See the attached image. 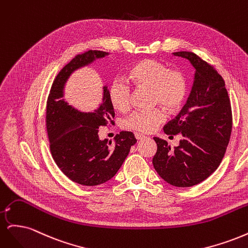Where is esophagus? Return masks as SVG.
I'll list each match as a JSON object with an SVG mask.
<instances>
[{"mask_svg":"<svg viewBox=\"0 0 248 248\" xmlns=\"http://www.w3.org/2000/svg\"><path fill=\"white\" fill-rule=\"evenodd\" d=\"M134 136H136V139L139 140H145L146 139V137L144 136V134H141V133H136V134H134Z\"/></svg>","mask_w":248,"mask_h":248,"instance_id":"esophagus-1","label":"esophagus"}]
</instances>
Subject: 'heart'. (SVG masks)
<instances>
[{
  "mask_svg": "<svg viewBox=\"0 0 248 248\" xmlns=\"http://www.w3.org/2000/svg\"><path fill=\"white\" fill-rule=\"evenodd\" d=\"M128 78L137 88L151 90L153 102L159 104L170 114H175L184 106L188 87L181 71L170 70L166 64L153 59H145L131 67ZM108 96L115 109L124 111L129 108L131 89L126 82L119 79L112 81ZM163 121V111L154 109L134 111L124 120L123 125L127 129L150 133L156 130Z\"/></svg>",
  "mask_w": 248,
  "mask_h": 248,
  "instance_id": "heart-1",
  "label": "heart"
}]
</instances>
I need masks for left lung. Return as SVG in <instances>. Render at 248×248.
<instances>
[{"label":"left lung","instance_id":"obj_1","mask_svg":"<svg viewBox=\"0 0 248 248\" xmlns=\"http://www.w3.org/2000/svg\"><path fill=\"white\" fill-rule=\"evenodd\" d=\"M188 60L193 86L180 114L164 126L166 134H182L178 147L154 138L155 170L167 183L191 187L206 180L223 158L232 132V109L224 80L213 66L190 51L172 52Z\"/></svg>","mask_w":248,"mask_h":248}]
</instances>
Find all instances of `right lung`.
Here are the masks:
<instances>
[{
	"label": "right lung",
	"mask_w": 248,
	"mask_h": 248,
	"mask_svg": "<svg viewBox=\"0 0 248 248\" xmlns=\"http://www.w3.org/2000/svg\"><path fill=\"white\" fill-rule=\"evenodd\" d=\"M108 55L89 50L77 56L59 72L47 100L46 128L52 158L64 175L85 186L110 180L137 142L129 131L120 132L114 141L100 140L99 127L112 124L115 117L107 85L102 86L101 101L93 111H82L64 98L67 81L74 72Z\"/></svg>",
	"instance_id": "obj_1"
}]
</instances>
